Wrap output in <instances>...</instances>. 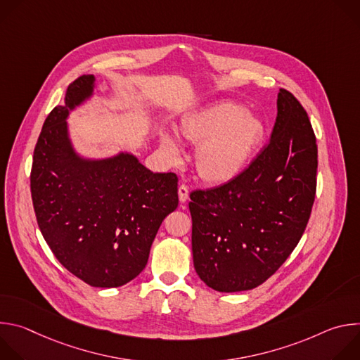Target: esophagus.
Masks as SVG:
<instances>
[{"instance_id": "1", "label": "esophagus", "mask_w": 360, "mask_h": 360, "mask_svg": "<svg viewBox=\"0 0 360 360\" xmlns=\"http://www.w3.org/2000/svg\"><path fill=\"white\" fill-rule=\"evenodd\" d=\"M178 195H179V200L181 202H186L188 198H189V188L185 184H182L179 186V189H178Z\"/></svg>"}]
</instances>
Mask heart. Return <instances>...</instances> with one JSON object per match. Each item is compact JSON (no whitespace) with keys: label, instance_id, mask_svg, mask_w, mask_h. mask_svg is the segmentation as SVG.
<instances>
[{"label":"heart","instance_id":"heart-1","mask_svg":"<svg viewBox=\"0 0 360 360\" xmlns=\"http://www.w3.org/2000/svg\"><path fill=\"white\" fill-rule=\"evenodd\" d=\"M184 141L196 145V169L211 184L235 179L250 162L264 138L262 121L235 102H218L185 117L179 127ZM161 150L171 165L184 161V148L169 131L161 134Z\"/></svg>","mask_w":360,"mask_h":360}]
</instances>
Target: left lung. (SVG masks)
Instances as JSON below:
<instances>
[{"label": "left lung", "instance_id": "obj_1", "mask_svg": "<svg viewBox=\"0 0 360 360\" xmlns=\"http://www.w3.org/2000/svg\"><path fill=\"white\" fill-rule=\"evenodd\" d=\"M266 148L235 179L193 191L192 256L198 276L218 292L249 290L271 278L296 248L316 192V138L299 101L278 94Z\"/></svg>", "mask_w": 360, "mask_h": 360}]
</instances>
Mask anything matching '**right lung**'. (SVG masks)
<instances>
[{"mask_svg":"<svg viewBox=\"0 0 360 360\" xmlns=\"http://www.w3.org/2000/svg\"><path fill=\"white\" fill-rule=\"evenodd\" d=\"M94 75L75 79L46 117L34 149L31 195L39 231L60 264L95 288H118L145 268L162 221L178 207V176L152 172L131 152L89 158L67 120L92 98Z\"/></svg>","mask_w":360,"mask_h":360,"instance_id":"1","label":"right lung"}]
</instances>
